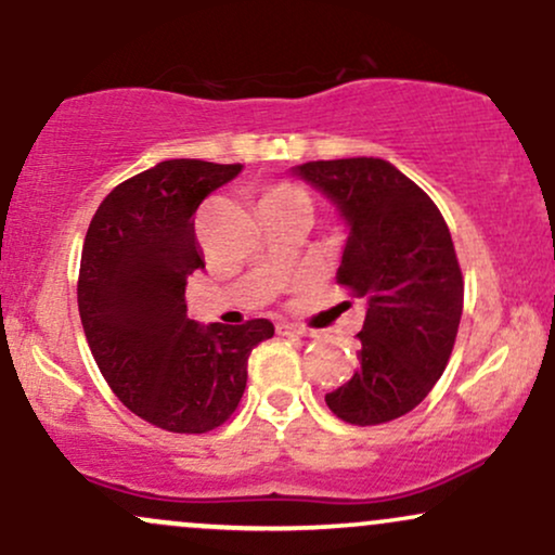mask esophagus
<instances>
[{"label": "esophagus", "mask_w": 555, "mask_h": 555, "mask_svg": "<svg viewBox=\"0 0 555 555\" xmlns=\"http://www.w3.org/2000/svg\"><path fill=\"white\" fill-rule=\"evenodd\" d=\"M276 331H279V334H282V336H313L308 328L297 326V323H279Z\"/></svg>", "instance_id": "obj_1"}]
</instances>
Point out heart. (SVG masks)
<instances>
[{"label": "heart", "instance_id": "obj_1", "mask_svg": "<svg viewBox=\"0 0 555 555\" xmlns=\"http://www.w3.org/2000/svg\"><path fill=\"white\" fill-rule=\"evenodd\" d=\"M289 197H308L302 193V190L295 188V184H273V188H269L263 193V197H260V203H273V201H289Z\"/></svg>", "mask_w": 555, "mask_h": 555}]
</instances>
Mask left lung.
<instances>
[{
  "label": "left lung",
  "mask_w": 555,
  "mask_h": 555,
  "mask_svg": "<svg viewBox=\"0 0 555 555\" xmlns=\"http://www.w3.org/2000/svg\"><path fill=\"white\" fill-rule=\"evenodd\" d=\"M349 224L336 282L367 305L360 367L326 393L349 425L391 423L430 393L462 321L464 282L441 211L384 158H334L295 167Z\"/></svg>",
  "instance_id": "8db88e82"
}]
</instances>
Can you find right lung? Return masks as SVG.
I'll use <instances>...</instances> for the list:
<instances>
[{
	"label": "right lung",
	"mask_w": 555,
	"mask_h": 555,
	"mask_svg": "<svg viewBox=\"0 0 555 555\" xmlns=\"http://www.w3.org/2000/svg\"><path fill=\"white\" fill-rule=\"evenodd\" d=\"M240 164L171 158L101 201L82 242L78 308L88 347L119 401L169 433H208L237 410L253 347L273 323L197 326L184 286L203 269L195 211Z\"/></svg>",
	"instance_id": "add662e5"
}]
</instances>
